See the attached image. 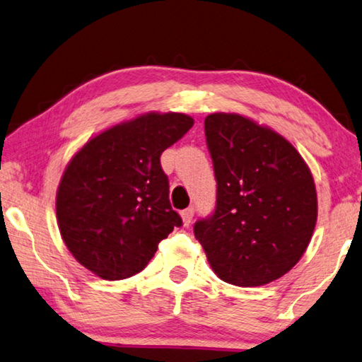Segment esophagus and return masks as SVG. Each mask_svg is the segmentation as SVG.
Masks as SVG:
<instances>
[{
	"label": "esophagus",
	"instance_id": "1",
	"mask_svg": "<svg viewBox=\"0 0 362 362\" xmlns=\"http://www.w3.org/2000/svg\"><path fill=\"white\" fill-rule=\"evenodd\" d=\"M181 218H182V223H185V226H189V224H191V221H192V218H194V209H192V206H189V209L182 210L181 211Z\"/></svg>",
	"mask_w": 362,
	"mask_h": 362
}]
</instances>
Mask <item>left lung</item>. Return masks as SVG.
<instances>
[{
  "label": "left lung",
  "instance_id": "obj_1",
  "mask_svg": "<svg viewBox=\"0 0 362 362\" xmlns=\"http://www.w3.org/2000/svg\"><path fill=\"white\" fill-rule=\"evenodd\" d=\"M206 147L216 206L194 224L213 271L224 282L258 287L298 263L317 218L311 171L290 142L250 118L211 114Z\"/></svg>",
  "mask_w": 362,
  "mask_h": 362
}]
</instances>
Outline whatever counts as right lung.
Wrapping results in <instances>:
<instances>
[{"label":"right lung","instance_id":"obj_1","mask_svg":"<svg viewBox=\"0 0 362 362\" xmlns=\"http://www.w3.org/2000/svg\"><path fill=\"white\" fill-rule=\"evenodd\" d=\"M192 125L185 114L149 112L105 129L75 153L57 189L56 213L76 262L105 281L146 268L158 242L182 224L160 156Z\"/></svg>","mask_w":362,"mask_h":362}]
</instances>
